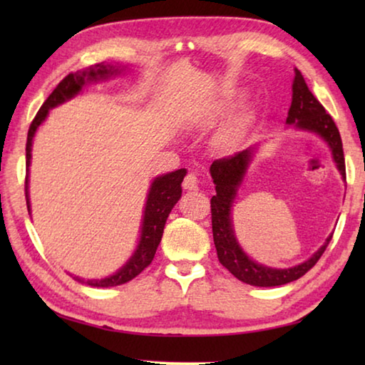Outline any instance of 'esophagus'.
Returning a JSON list of instances; mask_svg holds the SVG:
<instances>
[{"instance_id":"esophagus-1","label":"esophagus","mask_w":365,"mask_h":365,"mask_svg":"<svg viewBox=\"0 0 365 365\" xmlns=\"http://www.w3.org/2000/svg\"><path fill=\"white\" fill-rule=\"evenodd\" d=\"M182 187H183V190H187V191L197 190V178H196V175L195 174H188L187 177L183 178Z\"/></svg>"}]
</instances>
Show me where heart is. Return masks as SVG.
Instances as JSON below:
<instances>
[{
  "label": "heart",
  "mask_w": 365,
  "mask_h": 365,
  "mask_svg": "<svg viewBox=\"0 0 365 365\" xmlns=\"http://www.w3.org/2000/svg\"><path fill=\"white\" fill-rule=\"evenodd\" d=\"M232 108V103L230 101H225L219 104L217 108L212 109L211 113H209L206 117H205V123H214L215 120L219 119L220 115H224L225 113H228ZM252 120V113L250 109L243 110V113H240L235 119L230 122V125H228L224 132L220 133L219 137V146L224 148V150H230V148H233L235 145L238 143L240 138L243 137V133L246 132V128L250 127V123Z\"/></svg>",
  "instance_id": "b5f03b06"
}]
</instances>
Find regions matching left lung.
<instances>
[{"mask_svg":"<svg viewBox=\"0 0 365 365\" xmlns=\"http://www.w3.org/2000/svg\"><path fill=\"white\" fill-rule=\"evenodd\" d=\"M287 123L298 127L301 130L319 135L330 146L331 156L339 174L346 178L343 143L338 127L333 122L331 115L327 114L325 108L319 103L317 98L311 93L307 83L304 82V77L298 69H294L293 98ZM255 150L256 148H248V150L240 151L233 156L214 160L211 169H209L215 185V196H212L211 200L212 237L220 264L238 280L252 287H279L298 280L299 277L311 270L320 256L324 255L331 237L327 238L324 246H320L317 252H314L306 262L289 269H272L252 261L246 255L242 246L238 245L237 237H235L232 225V205Z\"/></svg>","mask_w":365,"mask_h":365,"instance_id":"1","label":"left lung"}]
</instances>
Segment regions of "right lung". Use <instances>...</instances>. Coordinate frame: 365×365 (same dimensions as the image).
<instances>
[{
	"label": "right lung",
	"instance_id": "add662e5",
	"mask_svg": "<svg viewBox=\"0 0 365 365\" xmlns=\"http://www.w3.org/2000/svg\"><path fill=\"white\" fill-rule=\"evenodd\" d=\"M120 73V69L110 64H96L95 67H88L86 71H78L76 73H69L58 83L53 93L48 96V100L43 103L38 113H36L35 119L30 123L29 133H27V145H26V165H27V175H26V197H27V209L30 214V201H29V165L30 159H32V141L35 137L36 128H38L43 120L46 119L49 109L56 108L58 104H63L64 101L71 100L76 95L82 91V86L96 82V80L108 78L110 76H117ZM187 175V170L178 169L170 174L160 175L154 178L151 183L150 193H148V200L145 205V214H143V224H141V235L137 250L128 259L125 265L115 272L114 275H109L106 279L98 280H83L80 277H73L80 283H86L88 287L96 288H108V287H117L122 283L130 282L138 274H141L148 265L151 264L156 250L163 238L164 225L168 220L172 207L177 205V201L182 196V182L183 177Z\"/></svg>",
	"mask_w": 365,
	"mask_h": 365
}]
</instances>
